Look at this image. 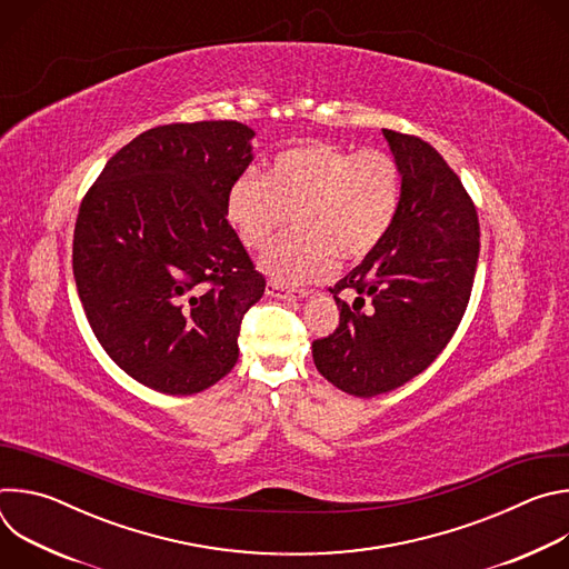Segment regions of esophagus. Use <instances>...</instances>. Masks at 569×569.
Returning <instances> with one entry per match:
<instances>
[{
    "label": "esophagus",
    "instance_id": "obj_1",
    "mask_svg": "<svg viewBox=\"0 0 569 569\" xmlns=\"http://www.w3.org/2000/svg\"><path fill=\"white\" fill-rule=\"evenodd\" d=\"M268 295L274 299H283V301H301L308 297V290H295V288H286L281 283L270 281L268 283Z\"/></svg>",
    "mask_w": 569,
    "mask_h": 569
}]
</instances>
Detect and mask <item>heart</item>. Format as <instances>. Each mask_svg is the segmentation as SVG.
<instances>
[{"label":"heart","instance_id":"obj_1","mask_svg":"<svg viewBox=\"0 0 569 569\" xmlns=\"http://www.w3.org/2000/svg\"><path fill=\"white\" fill-rule=\"evenodd\" d=\"M402 196L396 159L376 148L351 152L303 141L279 152L266 176H240L227 193V220L250 250H266L290 224L297 229L261 259L281 286L327 279L338 263L365 259L389 233Z\"/></svg>","mask_w":569,"mask_h":569}]
</instances>
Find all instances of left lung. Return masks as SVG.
Listing matches in <instances>:
<instances>
[{"label": "left lung", "instance_id": "left-lung-1", "mask_svg": "<svg viewBox=\"0 0 569 569\" xmlns=\"http://www.w3.org/2000/svg\"><path fill=\"white\" fill-rule=\"evenodd\" d=\"M382 137L402 178L396 220L331 288L340 327L312 342L317 371L360 398L387 393L435 362L463 317L479 257L477 211L446 159L419 137L385 128Z\"/></svg>", "mask_w": 569, "mask_h": 569}]
</instances>
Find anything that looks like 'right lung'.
Returning <instances> with one entry per match:
<instances>
[{
  "instance_id": "right-lung-1",
  "label": "right lung",
  "mask_w": 569,
  "mask_h": 569,
  "mask_svg": "<svg viewBox=\"0 0 569 569\" xmlns=\"http://www.w3.org/2000/svg\"><path fill=\"white\" fill-rule=\"evenodd\" d=\"M254 134L238 121L146 130L80 204V303L106 353L154 391L189 396L227 376L242 315L266 292L227 220V193L252 164Z\"/></svg>"
}]
</instances>
